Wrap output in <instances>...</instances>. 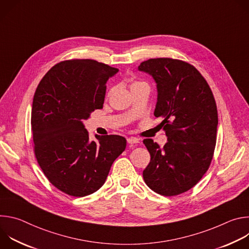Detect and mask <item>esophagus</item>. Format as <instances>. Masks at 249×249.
<instances>
[{
	"instance_id": "34e87169",
	"label": "esophagus",
	"mask_w": 249,
	"mask_h": 249,
	"mask_svg": "<svg viewBox=\"0 0 249 249\" xmlns=\"http://www.w3.org/2000/svg\"><path fill=\"white\" fill-rule=\"evenodd\" d=\"M127 142H128L129 144L133 145V144H138L139 143V140L137 138H135V137H130V138L127 139Z\"/></svg>"
}]
</instances>
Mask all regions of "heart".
Listing matches in <instances>:
<instances>
[{"mask_svg": "<svg viewBox=\"0 0 249 249\" xmlns=\"http://www.w3.org/2000/svg\"><path fill=\"white\" fill-rule=\"evenodd\" d=\"M147 85L145 82H142V81H133L132 84H131V89H137L139 87H142V86H145Z\"/></svg>", "mask_w": 249, "mask_h": 249, "instance_id": "heart-1", "label": "heart"}]
</instances>
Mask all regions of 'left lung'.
<instances>
[{
	"label": "left lung",
	"mask_w": 249,
	"mask_h": 249,
	"mask_svg": "<svg viewBox=\"0 0 249 249\" xmlns=\"http://www.w3.org/2000/svg\"><path fill=\"white\" fill-rule=\"evenodd\" d=\"M139 71L157 83L155 116L161 117L167 143L160 148L145 139L151 161L143 171L146 184L158 194L175 196L195 186L214 155L218 111L213 92L199 71L187 62L156 58Z\"/></svg>",
	"instance_id": "left-lung-1"
}]
</instances>
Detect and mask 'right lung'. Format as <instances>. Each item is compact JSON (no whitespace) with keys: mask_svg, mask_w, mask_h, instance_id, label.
Listing matches in <instances>:
<instances>
[{"mask_svg":"<svg viewBox=\"0 0 249 249\" xmlns=\"http://www.w3.org/2000/svg\"><path fill=\"white\" fill-rule=\"evenodd\" d=\"M118 69L90 59L52 67L35 90L31 109L34 154L48 180L60 191L84 197L105 182L126 139L95 135L90 141L83 120L102 108L106 82Z\"/></svg>","mask_w":249,"mask_h":249,"instance_id":"add662e5","label":"right lung"}]
</instances>
